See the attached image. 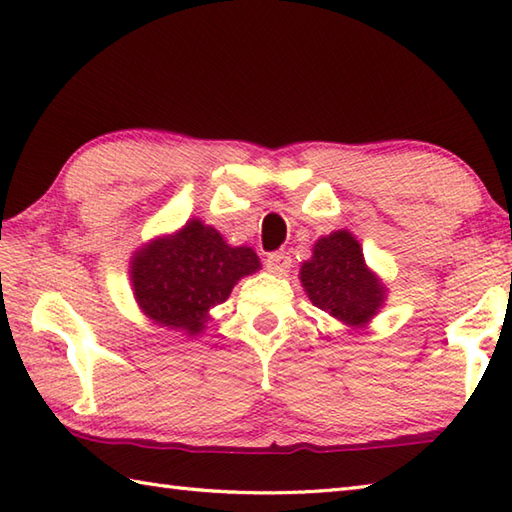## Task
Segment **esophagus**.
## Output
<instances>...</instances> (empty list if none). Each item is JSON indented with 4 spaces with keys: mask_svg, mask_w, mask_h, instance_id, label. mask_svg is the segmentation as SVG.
<instances>
[{
    "mask_svg": "<svg viewBox=\"0 0 512 512\" xmlns=\"http://www.w3.org/2000/svg\"><path fill=\"white\" fill-rule=\"evenodd\" d=\"M290 264H292V257L286 253V250H275V253H270L266 257V268L275 275H284L290 268Z\"/></svg>",
    "mask_w": 512,
    "mask_h": 512,
    "instance_id": "esophagus-1",
    "label": "esophagus"
}]
</instances>
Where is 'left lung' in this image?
Returning a JSON list of instances; mask_svg holds the SVG:
<instances>
[{"label": "left lung", "instance_id": "obj_1", "mask_svg": "<svg viewBox=\"0 0 512 512\" xmlns=\"http://www.w3.org/2000/svg\"><path fill=\"white\" fill-rule=\"evenodd\" d=\"M301 284L314 306L347 325L367 323L385 297V288L365 268L361 246L347 231L314 244L312 259L301 266Z\"/></svg>", "mask_w": 512, "mask_h": 512}]
</instances>
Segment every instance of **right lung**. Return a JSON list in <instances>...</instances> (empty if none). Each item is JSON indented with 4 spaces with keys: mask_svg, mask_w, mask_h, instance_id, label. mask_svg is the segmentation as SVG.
Masks as SVG:
<instances>
[{
    "mask_svg": "<svg viewBox=\"0 0 512 512\" xmlns=\"http://www.w3.org/2000/svg\"><path fill=\"white\" fill-rule=\"evenodd\" d=\"M257 268L253 248L228 246L213 226L191 220L180 233L138 250L132 284L147 317L171 330L198 334L206 312L224 303L237 279Z\"/></svg>",
    "mask_w": 512,
    "mask_h": 512,
    "instance_id": "obj_1",
    "label": "right lung"
}]
</instances>
